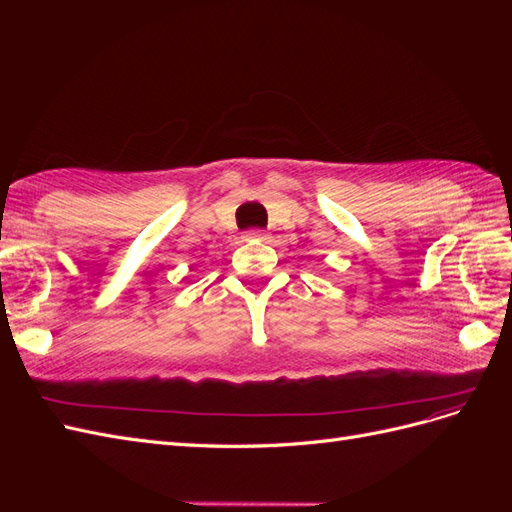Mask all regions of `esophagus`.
<instances>
[{
    "mask_svg": "<svg viewBox=\"0 0 512 512\" xmlns=\"http://www.w3.org/2000/svg\"><path fill=\"white\" fill-rule=\"evenodd\" d=\"M247 239H254V241H267V232L265 230H250L247 232Z\"/></svg>",
    "mask_w": 512,
    "mask_h": 512,
    "instance_id": "1",
    "label": "esophagus"
}]
</instances>
